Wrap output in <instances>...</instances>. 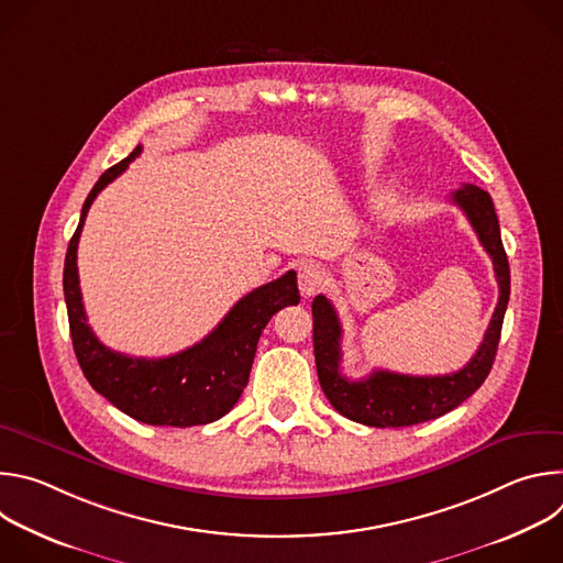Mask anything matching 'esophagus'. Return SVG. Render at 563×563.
Masks as SVG:
<instances>
[{
  "instance_id": "obj_1",
  "label": "esophagus",
  "mask_w": 563,
  "mask_h": 563,
  "mask_svg": "<svg viewBox=\"0 0 563 563\" xmlns=\"http://www.w3.org/2000/svg\"><path fill=\"white\" fill-rule=\"evenodd\" d=\"M320 287H323V272H320L316 265H302L298 269V289L305 298L313 296Z\"/></svg>"
}]
</instances>
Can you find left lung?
<instances>
[{"label": "left lung", "mask_w": 563, "mask_h": 563, "mask_svg": "<svg viewBox=\"0 0 563 563\" xmlns=\"http://www.w3.org/2000/svg\"><path fill=\"white\" fill-rule=\"evenodd\" d=\"M452 202L463 209L481 245L490 254L499 283V302L484 343L478 345L465 367L443 376H408L374 369L363 380H350L341 374L343 330L336 309L323 294H318L311 302L313 356L320 387H323L330 404L356 423L369 428H406L439 419L472 396L493 369L510 298V267L501 243L499 220L490 194L474 185H461L452 194Z\"/></svg>", "instance_id": "obj_1"}]
</instances>
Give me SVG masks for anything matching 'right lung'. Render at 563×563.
Wrapping results in <instances>:
<instances>
[{
	"instance_id": "1",
	"label": "right lung",
	"mask_w": 563,
	"mask_h": 563,
	"mask_svg": "<svg viewBox=\"0 0 563 563\" xmlns=\"http://www.w3.org/2000/svg\"><path fill=\"white\" fill-rule=\"evenodd\" d=\"M140 151L135 146L122 163L100 176L85 200L79 224L68 243L64 298L73 350L91 387L131 419L172 428L213 423L238 404L247 387L258 339L272 316L287 305H298L296 272H287L240 298L209 336L174 356L133 358L102 345L87 323L77 276V243L98 194L126 172Z\"/></svg>"
}]
</instances>
